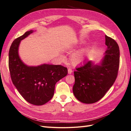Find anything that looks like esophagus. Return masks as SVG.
Listing matches in <instances>:
<instances>
[{
    "instance_id": "obj_1",
    "label": "esophagus",
    "mask_w": 131,
    "mask_h": 131,
    "mask_svg": "<svg viewBox=\"0 0 131 131\" xmlns=\"http://www.w3.org/2000/svg\"><path fill=\"white\" fill-rule=\"evenodd\" d=\"M72 72H73V70H72V69H71V68H69V69H68V73L69 74H72Z\"/></svg>"
}]
</instances>
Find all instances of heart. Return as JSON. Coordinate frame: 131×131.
Returning a JSON list of instances; mask_svg holds the SVG:
<instances>
[{
    "label": "heart",
    "instance_id": "heart-1",
    "mask_svg": "<svg viewBox=\"0 0 131 131\" xmlns=\"http://www.w3.org/2000/svg\"><path fill=\"white\" fill-rule=\"evenodd\" d=\"M87 53L86 50H81L73 53L70 57L71 62L74 66L82 64L85 61Z\"/></svg>",
    "mask_w": 131,
    "mask_h": 131
}]
</instances>
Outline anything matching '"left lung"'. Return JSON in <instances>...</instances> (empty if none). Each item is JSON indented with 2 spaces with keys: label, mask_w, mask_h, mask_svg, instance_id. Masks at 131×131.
<instances>
[{
  "label": "left lung",
  "mask_w": 131,
  "mask_h": 131,
  "mask_svg": "<svg viewBox=\"0 0 131 131\" xmlns=\"http://www.w3.org/2000/svg\"><path fill=\"white\" fill-rule=\"evenodd\" d=\"M107 49L101 65L91 61L76 68L73 91L78 100L86 104L100 101L113 86L117 77L120 64V50L114 39L105 35Z\"/></svg>",
  "instance_id": "obj_1"
}]
</instances>
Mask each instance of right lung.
Instances as JSON below:
<instances>
[{
	"mask_svg": "<svg viewBox=\"0 0 131 131\" xmlns=\"http://www.w3.org/2000/svg\"><path fill=\"white\" fill-rule=\"evenodd\" d=\"M33 31H26L12 43L9 52V68L13 84L23 98L31 104L41 105L51 100L55 84L66 76L68 69L61 65L28 67L22 62L18 53L19 43Z\"/></svg>",
	"mask_w": 131,
	"mask_h": 131,
	"instance_id": "1",
	"label": "right lung"
}]
</instances>
